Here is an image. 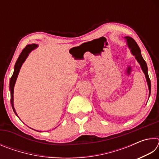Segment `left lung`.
I'll return each instance as SVG.
<instances>
[{
	"mask_svg": "<svg viewBox=\"0 0 159 159\" xmlns=\"http://www.w3.org/2000/svg\"><path fill=\"white\" fill-rule=\"evenodd\" d=\"M125 39L127 41V44L128 48L130 49V51L133 55L135 57V59L137 61H138V63L140 64L142 70L143 71L144 74H145V77H146L147 79V82L148 84V87H149V96H150V93H151V81L149 77V75H148V68H147V65L146 61H144V60L142 57V56L141 55V50L139 49V48L138 46V45L137 44V43L133 39H132L131 37L129 36H126L125 37Z\"/></svg>",
	"mask_w": 159,
	"mask_h": 159,
	"instance_id": "obj_1",
	"label": "left lung"
}]
</instances>
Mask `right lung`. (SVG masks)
Listing matches in <instances>:
<instances>
[{"label":"right lung","instance_id":"obj_1","mask_svg":"<svg viewBox=\"0 0 159 159\" xmlns=\"http://www.w3.org/2000/svg\"><path fill=\"white\" fill-rule=\"evenodd\" d=\"M37 47H38V45L31 44V45H27L25 48H24L22 52H21L20 54V55L19 56L17 61H16V63L15 64L14 72H13L12 77L10 78V93H11L10 94V96H11L10 102H11V105H12L13 111H14L15 114L17 116V113H16V111L14 108V104H13V93H14V87H15L16 80H17V76L19 74V72H20V70L21 69V65H22V64L25 62V61L26 60V57H28L29 54L30 53L32 50H34L35 48H36ZM17 117H18V116H17Z\"/></svg>","mask_w":159,"mask_h":159}]
</instances>
